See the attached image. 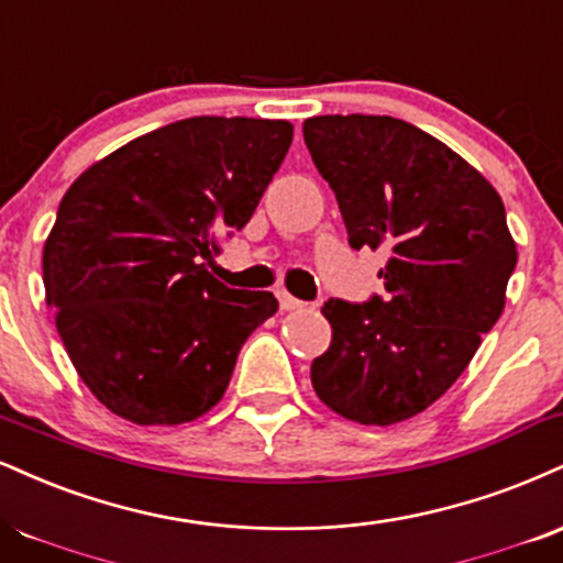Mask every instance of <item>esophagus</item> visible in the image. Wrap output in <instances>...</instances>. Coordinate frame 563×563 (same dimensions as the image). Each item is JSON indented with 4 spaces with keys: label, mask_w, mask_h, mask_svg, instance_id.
Instances as JSON below:
<instances>
[{
    "label": "esophagus",
    "mask_w": 563,
    "mask_h": 563,
    "mask_svg": "<svg viewBox=\"0 0 563 563\" xmlns=\"http://www.w3.org/2000/svg\"><path fill=\"white\" fill-rule=\"evenodd\" d=\"M277 301H280V309H286V311H290V309H301V307H303V301L294 299V296H290L288 290H277Z\"/></svg>",
    "instance_id": "esophagus-1"
}]
</instances>
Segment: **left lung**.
<instances>
[{
	"instance_id": "1",
	"label": "left lung",
	"mask_w": 563,
	"mask_h": 563,
	"mask_svg": "<svg viewBox=\"0 0 563 563\" xmlns=\"http://www.w3.org/2000/svg\"><path fill=\"white\" fill-rule=\"evenodd\" d=\"M303 141L333 188L351 249H383L385 296L324 301L333 328L311 362L317 396L358 424L435 404L472 362L517 267L506 209L470 162L385 114H320Z\"/></svg>"
}]
</instances>
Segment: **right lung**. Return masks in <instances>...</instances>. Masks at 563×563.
<instances>
[{
	"mask_svg": "<svg viewBox=\"0 0 563 563\" xmlns=\"http://www.w3.org/2000/svg\"><path fill=\"white\" fill-rule=\"evenodd\" d=\"M294 125L188 118L128 141L67 188L44 246L46 303L80 380L135 424L191 422L220 401L269 290L207 273L252 220Z\"/></svg>",
	"mask_w": 563,
	"mask_h": 563,
	"instance_id": "1",
	"label": "right lung"
}]
</instances>
